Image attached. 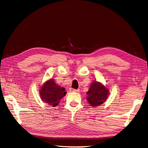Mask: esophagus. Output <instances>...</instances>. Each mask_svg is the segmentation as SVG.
<instances>
[{
  "label": "esophagus",
  "mask_w": 148,
  "mask_h": 148,
  "mask_svg": "<svg viewBox=\"0 0 148 148\" xmlns=\"http://www.w3.org/2000/svg\"><path fill=\"white\" fill-rule=\"evenodd\" d=\"M69 91L71 92H79V89H74L71 88L69 89Z\"/></svg>",
  "instance_id": "34e87169"
}]
</instances>
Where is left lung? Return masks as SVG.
Here are the masks:
<instances>
[{"mask_svg": "<svg viewBox=\"0 0 148 148\" xmlns=\"http://www.w3.org/2000/svg\"><path fill=\"white\" fill-rule=\"evenodd\" d=\"M86 94V99L90 105L96 107L102 105L108 99L109 90L103 84L94 80L91 83Z\"/></svg>", "mask_w": 148, "mask_h": 148, "instance_id": "1", "label": "left lung"}]
</instances>
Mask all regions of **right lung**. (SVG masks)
<instances>
[{"instance_id":"add662e5","label":"right lung","mask_w":148,"mask_h":148,"mask_svg":"<svg viewBox=\"0 0 148 148\" xmlns=\"http://www.w3.org/2000/svg\"><path fill=\"white\" fill-rule=\"evenodd\" d=\"M65 88L57 85L53 78H51L43 84L40 90V96L43 102L55 107L65 96Z\"/></svg>"}]
</instances>
